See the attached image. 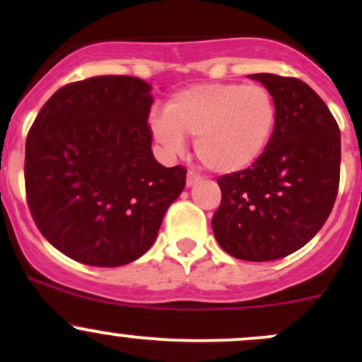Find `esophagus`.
<instances>
[{"mask_svg":"<svg viewBox=\"0 0 362 362\" xmlns=\"http://www.w3.org/2000/svg\"><path fill=\"white\" fill-rule=\"evenodd\" d=\"M199 182H202V177H199L198 173H194V171H189V173H187V187H194V185H198Z\"/></svg>","mask_w":362,"mask_h":362,"instance_id":"1","label":"esophagus"}]
</instances>
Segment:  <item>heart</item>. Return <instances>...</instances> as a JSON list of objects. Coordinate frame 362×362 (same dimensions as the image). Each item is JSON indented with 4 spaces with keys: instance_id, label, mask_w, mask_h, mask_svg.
<instances>
[{
    "instance_id": "obj_1",
    "label": "heart",
    "mask_w": 362,
    "mask_h": 362,
    "mask_svg": "<svg viewBox=\"0 0 362 362\" xmlns=\"http://www.w3.org/2000/svg\"><path fill=\"white\" fill-rule=\"evenodd\" d=\"M275 122V100L264 86L208 82L175 93L148 126L166 154H180L185 136H192L203 166L229 175L261 158Z\"/></svg>"
}]
</instances>
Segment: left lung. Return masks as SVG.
Here are the masks:
<instances>
[{
	"label": "left lung",
	"instance_id": "8db88e82",
	"mask_svg": "<svg viewBox=\"0 0 362 362\" xmlns=\"http://www.w3.org/2000/svg\"><path fill=\"white\" fill-rule=\"evenodd\" d=\"M249 78L272 93L273 134L261 158L238 173L218 177L222 202L211 218L215 240L242 261H275L319 233L339 184V127L305 82L273 73Z\"/></svg>",
	"mask_w": 362,
	"mask_h": 362
}]
</instances>
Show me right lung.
<instances>
[{
    "mask_svg": "<svg viewBox=\"0 0 362 362\" xmlns=\"http://www.w3.org/2000/svg\"><path fill=\"white\" fill-rule=\"evenodd\" d=\"M152 86L136 76L68 83L25 140V194L42 235L82 264L115 268L152 245L185 187L182 166L152 154Z\"/></svg>",
    "mask_w": 362,
    "mask_h": 362,
    "instance_id": "1",
    "label": "right lung"
}]
</instances>
